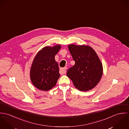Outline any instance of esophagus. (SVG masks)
<instances>
[{
    "instance_id": "esophagus-1",
    "label": "esophagus",
    "mask_w": 129,
    "mask_h": 129,
    "mask_svg": "<svg viewBox=\"0 0 129 129\" xmlns=\"http://www.w3.org/2000/svg\"><path fill=\"white\" fill-rule=\"evenodd\" d=\"M66 69H67V67H65L64 68H60V74L61 75H64V74H65L66 73Z\"/></svg>"
}]
</instances>
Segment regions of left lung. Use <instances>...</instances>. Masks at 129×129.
Segmentation results:
<instances>
[{
  "label": "left lung",
  "mask_w": 129,
  "mask_h": 129,
  "mask_svg": "<svg viewBox=\"0 0 129 129\" xmlns=\"http://www.w3.org/2000/svg\"><path fill=\"white\" fill-rule=\"evenodd\" d=\"M75 64L67 72L74 86L78 90L87 91L96 86L103 74L101 62L94 50L86 45H68Z\"/></svg>",
  "instance_id": "8db88e82"
}]
</instances>
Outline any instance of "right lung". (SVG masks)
Returning a JSON list of instances; mask_svg holds the SVG:
<instances>
[{
  "label": "right lung",
  "mask_w": 129,
  "mask_h": 129,
  "mask_svg": "<svg viewBox=\"0 0 129 129\" xmlns=\"http://www.w3.org/2000/svg\"><path fill=\"white\" fill-rule=\"evenodd\" d=\"M61 47L58 44L45 46L34 58L29 75L31 83L38 89L47 91L56 85L60 75L55 56Z\"/></svg>",
  "instance_id": "right-lung-1"
}]
</instances>
